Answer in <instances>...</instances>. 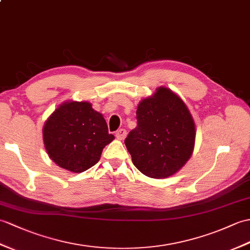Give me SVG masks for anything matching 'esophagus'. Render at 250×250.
Masks as SVG:
<instances>
[{
	"instance_id": "esophagus-1",
	"label": "esophagus",
	"mask_w": 250,
	"mask_h": 250,
	"mask_svg": "<svg viewBox=\"0 0 250 250\" xmlns=\"http://www.w3.org/2000/svg\"><path fill=\"white\" fill-rule=\"evenodd\" d=\"M126 136V131L125 129H119L117 132H116V137L117 139H124Z\"/></svg>"
}]
</instances>
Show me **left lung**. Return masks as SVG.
Wrapping results in <instances>:
<instances>
[{
    "instance_id": "8db88e82",
    "label": "left lung",
    "mask_w": 250,
    "mask_h": 250,
    "mask_svg": "<svg viewBox=\"0 0 250 250\" xmlns=\"http://www.w3.org/2000/svg\"><path fill=\"white\" fill-rule=\"evenodd\" d=\"M137 125L125 139L132 162L145 176L155 179L176 173L190 158L195 124L184 102L160 87L138 104Z\"/></svg>"
}]
</instances>
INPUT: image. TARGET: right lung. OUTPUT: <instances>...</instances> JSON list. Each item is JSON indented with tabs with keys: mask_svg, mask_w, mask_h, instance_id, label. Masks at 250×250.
Masks as SVG:
<instances>
[{
	"mask_svg": "<svg viewBox=\"0 0 250 250\" xmlns=\"http://www.w3.org/2000/svg\"><path fill=\"white\" fill-rule=\"evenodd\" d=\"M106 121L88 102L63 103L43 127V143L52 161L73 172L96 165L103 148L114 139Z\"/></svg>",
	"mask_w": 250,
	"mask_h": 250,
	"instance_id": "right-lung-1",
	"label": "right lung"
}]
</instances>
